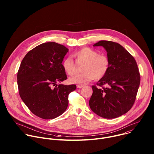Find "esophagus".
Listing matches in <instances>:
<instances>
[{"label":"esophagus","instance_id":"esophagus-1","mask_svg":"<svg viewBox=\"0 0 154 154\" xmlns=\"http://www.w3.org/2000/svg\"><path fill=\"white\" fill-rule=\"evenodd\" d=\"M83 85H77V88H83Z\"/></svg>","mask_w":154,"mask_h":154}]
</instances>
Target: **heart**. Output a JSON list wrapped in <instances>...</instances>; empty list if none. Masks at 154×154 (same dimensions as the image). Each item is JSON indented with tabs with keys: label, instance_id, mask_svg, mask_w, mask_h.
<instances>
[{
	"label": "heart",
	"instance_id": "1",
	"mask_svg": "<svg viewBox=\"0 0 154 154\" xmlns=\"http://www.w3.org/2000/svg\"><path fill=\"white\" fill-rule=\"evenodd\" d=\"M77 60L85 62L82 68L83 72L70 78L72 83L85 84L94 78L97 80L103 78L109 68V61L104 55L89 48H84L74 54ZM62 67L68 75H72L75 72V67L72 59L70 57L65 58L62 63Z\"/></svg>",
	"mask_w": 154,
	"mask_h": 154
}]
</instances>
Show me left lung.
Returning a JSON list of instances; mask_svg holds the SVG:
<instances>
[{
	"label": "left lung",
	"instance_id": "left-lung-1",
	"mask_svg": "<svg viewBox=\"0 0 154 154\" xmlns=\"http://www.w3.org/2000/svg\"><path fill=\"white\" fill-rule=\"evenodd\" d=\"M93 46H102L107 52L109 68L97 85L92 86L93 94L89 105L98 116L113 119L128 112L132 107L140 83V75L135 58L121 45L100 41Z\"/></svg>",
	"mask_w": 154,
	"mask_h": 154
}]
</instances>
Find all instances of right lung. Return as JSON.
<instances>
[{
  "mask_svg": "<svg viewBox=\"0 0 154 154\" xmlns=\"http://www.w3.org/2000/svg\"><path fill=\"white\" fill-rule=\"evenodd\" d=\"M68 51L63 45L48 42L32 49L22 60L17 76L19 95L41 118L62 115L68 107L69 94L76 89L75 85L57 84L67 79L62 62Z\"/></svg>",
  "mask_w": 154,
  "mask_h": 154,
  "instance_id": "1",
  "label": "right lung"
}]
</instances>
